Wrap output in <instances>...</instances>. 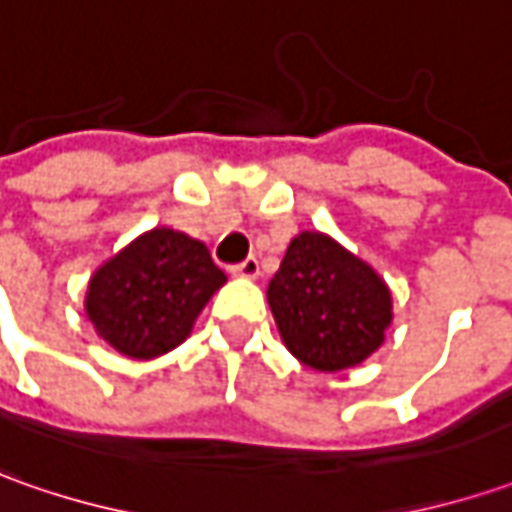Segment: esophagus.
<instances>
[{
	"instance_id": "34e87169",
	"label": "esophagus",
	"mask_w": 512,
	"mask_h": 512,
	"mask_svg": "<svg viewBox=\"0 0 512 512\" xmlns=\"http://www.w3.org/2000/svg\"><path fill=\"white\" fill-rule=\"evenodd\" d=\"M232 274H238V277H257V274H260L257 257H246V260L235 263V266H232Z\"/></svg>"
}]
</instances>
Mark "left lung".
<instances>
[{
  "instance_id": "1",
  "label": "left lung",
  "mask_w": 512,
  "mask_h": 512,
  "mask_svg": "<svg viewBox=\"0 0 512 512\" xmlns=\"http://www.w3.org/2000/svg\"><path fill=\"white\" fill-rule=\"evenodd\" d=\"M269 306L291 354L314 371L371 357L391 326V291L337 240L303 232L269 283Z\"/></svg>"
}]
</instances>
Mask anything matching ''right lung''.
Masks as SVG:
<instances>
[{
  "mask_svg": "<svg viewBox=\"0 0 512 512\" xmlns=\"http://www.w3.org/2000/svg\"><path fill=\"white\" fill-rule=\"evenodd\" d=\"M223 283L226 274L201 240L152 229L93 274L87 317L115 351L152 360L184 343Z\"/></svg>",
  "mask_w": 512,
  "mask_h": 512,
  "instance_id": "1",
  "label": "right lung"
}]
</instances>
